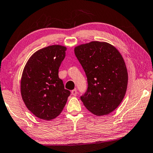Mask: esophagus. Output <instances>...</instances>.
I'll use <instances>...</instances> for the list:
<instances>
[{"label":"esophagus","instance_id":"1","mask_svg":"<svg viewBox=\"0 0 153 153\" xmlns=\"http://www.w3.org/2000/svg\"><path fill=\"white\" fill-rule=\"evenodd\" d=\"M71 93H72V95L76 96L77 95V91H76V89H73V90H72V91H71Z\"/></svg>","mask_w":153,"mask_h":153}]
</instances>
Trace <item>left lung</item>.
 I'll list each match as a JSON object with an SVG mask.
<instances>
[{"mask_svg":"<svg viewBox=\"0 0 153 153\" xmlns=\"http://www.w3.org/2000/svg\"><path fill=\"white\" fill-rule=\"evenodd\" d=\"M74 53L86 74L87 91L81 100L96 116L108 115L124 99L128 71L121 53L107 42H91L74 48Z\"/></svg>","mask_w":153,"mask_h":153,"instance_id":"8db88e82","label":"left lung"}]
</instances>
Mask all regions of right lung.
Instances as JSON below:
<instances>
[{"label":"right lung","mask_w":153,"mask_h":153,"mask_svg":"<svg viewBox=\"0 0 153 153\" xmlns=\"http://www.w3.org/2000/svg\"><path fill=\"white\" fill-rule=\"evenodd\" d=\"M66 50L60 45L42 48L31 56L23 69L22 99L29 110L40 119L51 120L59 116L71 95L58 77Z\"/></svg>","instance_id":"obj_1"}]
</instances>
